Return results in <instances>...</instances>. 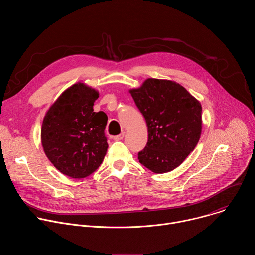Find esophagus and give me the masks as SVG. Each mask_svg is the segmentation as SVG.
Here are the masks:
<instances>
[{
  "mask_svg": "<svg viewBox=\"0 0 255 255\" xmlns=\"http://www.w3.org/2000/svg\"><path fill=\"white\" fill-rule=\"evenodd\" d=\"M123 138H124V132H123V133H121V134H119V135L114 136V137H113V140H115V141H119V140H122Z\"/></svg>",
  "mask_w": 255,
  "mask_h": 255,
  "instance_id": "esophagus-1",
  "label": "esophagus"
}]
</instances>
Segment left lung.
Returning a JSON list of instances; mask_svg holds the SVG:
<instances>
[{
	"label": "left lung",
	"instance_id": "obj_1",
	"mask_svg": "<svg viewBox=\"0 0 255 255\" xmlns=\"http://www.w3.org/2000/svg\"><path fill=\"white\" fill-rule=\"evenodd\" d=\"M131 96L145 118L148 141L138 159L155 173L168 172L195 149L202 132V107L184 87L148 79Z\"/></svg>",
	"mask_w": 255,
	"mask_h": 255
}]
</instances>
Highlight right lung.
Wrapping results in <instances>:
<instances>
[{
  "instance_id": "1",
  "label": "right lung",
  "mask_w": 255,
  "mask_h": 255,
  "mask_svg": "<svg viewBox=\"0 0 255 255\" xmlns=\"http://www.w3.org/2000/svg\"><path fill=\"white\" fill-rule=\"evenodd\" d=\"M99 94L84 84L64 91L46 113L41 129L44 152L63 174L84 178L101 165L108 143L107 115L94 112Z\"/></svg>"
}]
</instances>
